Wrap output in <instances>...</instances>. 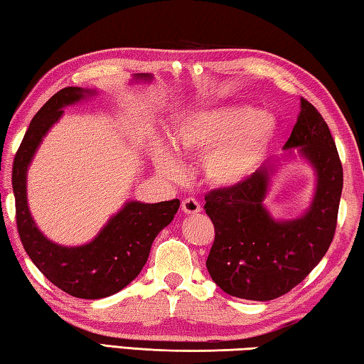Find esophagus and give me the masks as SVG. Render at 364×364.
Here are the masks:
<instances>
[{
    "mask_svg": "<svg viewBox=\"0 0 364 364\" xmlns=\"http://www.w3.org/2000/svg\"><path fill=\"white\" fill-rule=\"evenodd\" d=\"M182 211L186 214H196L201 211V206L195 198H186L182 200Z\"/></svg>",
    "mask_w": 364,
    "mask_h": 364,
    "instance_id": "1",
    "label": "esophagus"
}]
</instances>
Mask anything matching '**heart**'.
<instances>
[{
	"mask_svg": "<svg viewBox=\"0 0 364 364\" xmlns=\"http://www.w3.org/2000/svg\"><path fill=\"white\" fill-rule=\"evenodd\" d=\"M277 119L265 110L219 107L198 112L171 127L169 146L178 156L203 158V174L215 187H233L251 177L275 139ZM156 168L176 177L181 164L168 149H155Z\"/></svg>",
	"mask_w": 364,
	"mask_h": 364,
	"instance_id": "heart-1",
	"label": "heart"
}]
</instances>
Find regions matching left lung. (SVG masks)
Listing matches in <instances>:
<instances>
[{
	"mask_svg": "<svg viewBox=\"0 0 364 364\" xmlns=\"http://www.w3.org/2000/svg\"><path fill=\"white\" fill-rule=\"evenodd\" d=\"M297 146L316 171L315 198L302 218L278 222L264 208L273 163L238 186L211 190L205 196L215 232L206 267L227 294L247 301L283 296L320 264L333 243L343 186L342 163L326 121L304 97L284 150Z\"/></svg>",
	"mask_w": 364,
	"mask_h": 364,
	"instance_id": "left-lung-1",
	"label": "left lung"
}]
</instances>
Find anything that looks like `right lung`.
Listing matches in <instances>:
<instances>
[{
    "label": "right lung",
    "mask_w": 364,
    "mask_h": 364,
    "mask_svg": "<svg viewBox=\"0 0 364 364\" xmlns=\"http://www.w3.org/2000/svg\"><path fill=\"white\" fill-rule=\"evenodd\" d=\"M137 78L151 76L142 73ZM94 94L85 87H63L54 94L31 119L12 164L17 232L23 250L50 283L80 299L108 297L126 288L144 269L153 240L171 224L181 205L178 200L126 203L91 243L75 247L55 245L38 230L27 205L30 161L50 126L62 117V108Z\"/></svg>",
    "instance_id": "right-lung-1"
}]
</instances>
